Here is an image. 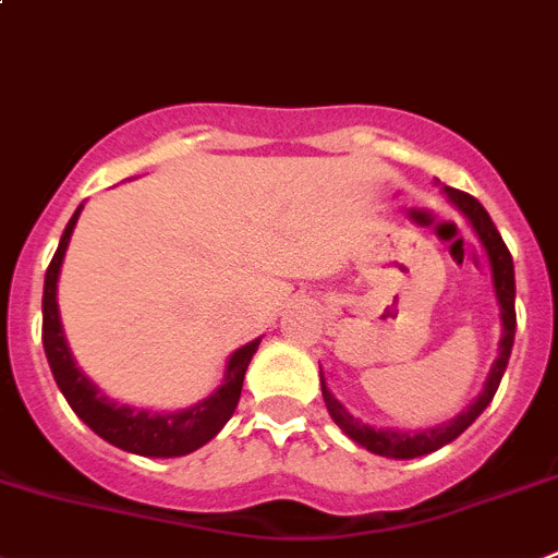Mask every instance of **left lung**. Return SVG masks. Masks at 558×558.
<instances>
[{
    "label": "left lung",
    "instance_id": "left-lung-1",
    "mask_svg": "<svg viewBox=\"0 0 558 558\" xmlns=\"http://www.w3.org/2000/svg\"><path fill=\"white\" fill-rule=\"evenodd\" d=\"M448 202L453 204L459 216L470 223L473 234L482 243L484 254H487L489 263V274H493V290H495V301H498L500 310V342H498V360L493 362L487 373V381H484V390L473 398L468 409H462L457 417L446 423H437L432 428H415V432H403V428H376L371 423L360 421L349 412V409L342 407L340 401L335 398V392L326 387L324 373H320V390H324V401L326 409H329L331 421L342 428V434L349 439H354L356 446H362L365 451L376 453V457H387V459H415V457H426V453L439 451L442 446L453 442L470 423L476 421L482 415L484 409L489 407L493 401L495 390H498L500 379H504V371L509 365V356H512V345H514V329H518V318H514V263L512 254L506 248L504 238L495 229L493 218H489L487 209L476 202L473 196L462 191H453V187H442Z\"/></svg>",
    "mask_w": 558,
    "mask_h": 558
}]
</instances>
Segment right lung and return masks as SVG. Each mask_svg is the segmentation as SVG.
Instances as JSON below:
<instances>
[{
    "instance_id": "1",
    "label": "right lung",
    "mask_w": 558,
    "mask_h": 558,
    "mask_svg": "<svg viewBox=\"0 0 558 558\" xmlns=\"http://www.w3.org/2000/svg\"><path fill=\"white\" fill-rule=\"evenodd\" d=\"M80 213L82 204L71 216L44 279V351L49 367H52L54 381H58L69 407L76 412V417L88 428H94L101 439H107L110 446L121 448L126 453H137V457L155 459L193 453L196 448L207 446L209 439L216 437L227 426L229 417L234 415L240 390H243L245 371H248L252 356L257 354L263 337L245 342L234 354H229L221 387H216V392H209L204 401L193 403L187 409L155 412V409L132 407V403L116 401V398L107 396L88 373H82V367L76 365L74 354L69 349V340H65L63 324H60L58 279Z\"/></svg>"
}]
</instances>
